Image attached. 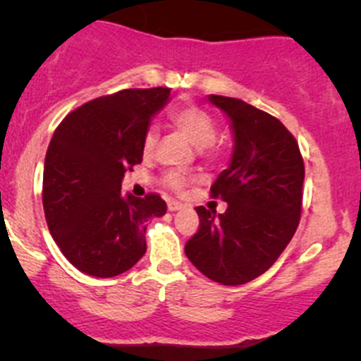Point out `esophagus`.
Segmentation results:
<instances>
[{
	"label": "esophagus",
	"instance_id": "esophagus-1",
	"mask_svg": "<svg viewBox=\"0 0 361 361\" xmlns=\"http://www.w3.org/2000/svg\"><path fill=\"white\" fill-rule=\"evenodd\" d=\"M181 207H183V204L178 202V201L167 202V209H169V211H178V209H181Z\"/></svg>",
	"mask_w": 361,
	"mask_h": 361
}]
</instances>
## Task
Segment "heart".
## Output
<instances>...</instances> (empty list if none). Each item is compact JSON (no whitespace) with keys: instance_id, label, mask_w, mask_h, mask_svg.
I'll list each match as a JSON object with an SVG mask.
<instances>
[{"instance_id":"1","label":"heart","mask_w":361,"mask_h":361,"mask_svg":"<svg viewBox=\"0 0 361 361\" xmlns=\"http://www.w3.org/2000/svg\"><path fill=\"white\" fill-rule=\"evenodd\" d=\"M171 123L190 141L194 147L204 148L206 154L213 152V141L216 140V122H214L213 116L209 115L202 108L195 106V104H188V106H181L178 110L171 113ZM157 130L148 129L145 133L143 141H141V150H143V155H152L154 154L155 147H157ZM164 181L169 188L173 190H181L187 183L185 176L181 173H176V171H169L164 176Z\"/></svg>"}]
</instances>
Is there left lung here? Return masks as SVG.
Segmentation results:
<instances>
[{
  "instance_id": "left-lung-1",
  "label": "left lung",
  "mask_w": 361,
  "mask_h": 361,
  "mask_svg": "<svg viewBox=\"0 0 361 361\" xmlns=\"http://www.w3.org/2000/svg\"><path fill=\"white\" fill-rule=\"evenodd\" d=\"M207 99L231 120V164L211 187L227 202L225 213L195 207L197 234L185 245L188 260L206 278L227 286L264 274L285 251L302 211L304 160L288 129L276 116L235 97Z\"/></svg>"
}]
</instances>
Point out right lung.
Listing matches in <instances>:
<instances>
[{
	"label": "right lung",
	"instance_id": "right-lung-1",
	"mask_svg": "<svg viewBox=\"0 0 361 361\" xmlns=\"http://www.w3.org/2000/svg\"><path fill=\"white\" fill-rule=\"evenodd\" d=\"M171 89H123L73 110L50 140L43 209L54 241L78 271L113 278L147 251V221L166 214L157 194L122 195L126 171L143 160L141 141Z\"/></svg>",
	"mask_w": 361,
	"mask_h": 361
}]
</instances>
